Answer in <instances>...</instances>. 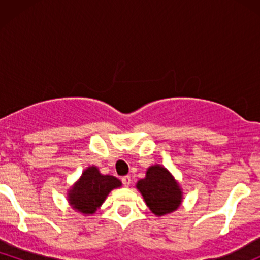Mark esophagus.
<instances>
[{
  "label": "esophagus",
  "mask_w": 260,
  "mask_h": 260,
  "mask_svg": "<svg viewBox=\"0 0 260 260\" xmlns=\"http://www.w3.org/2000/svg\"><path fill=\"white\" fill-rule=\"evenodd\" d=\"M122 183L124 187H128L131 184V176H123L122 177Z\"/></svg>",
  "instance_id": "obj_1"
}]
</instances>
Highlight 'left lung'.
<instances>
[{"label":"left lung","mask_w":260,"mask_h":260,"mask_svg":"<svg viewBox=\"0 0 260 260\" xmlns=\"http://www.w3.org/2000/svg\"><path fill=\"white\" fill-rule=\"evenodd\" d=\"M137 189L155 216H165L181 207L183 192L174 175L160 164L149 166L145 177L137 182Z\"/></svg>","instance_id":"obj_1"}]
</instances>
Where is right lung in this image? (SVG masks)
<instances>
[{
    "label": "right lung",
    "instance_id": "1",
    "mask_svg": "<svg viewBox=\"0 0 260 260\" xmlns=\"http://www.w3.org/2000/svg\"><path fill=\"white\" fill-rule=\"evenodd\" d=\"M121 186L122 182L115 176L103 175L96 166L91 165L68 189L67 201L74 210L89 216L103 205L112 189Z\"/></svg>",
    "mask_w": 260,
    "mask_h": 260
}]
</instances>
